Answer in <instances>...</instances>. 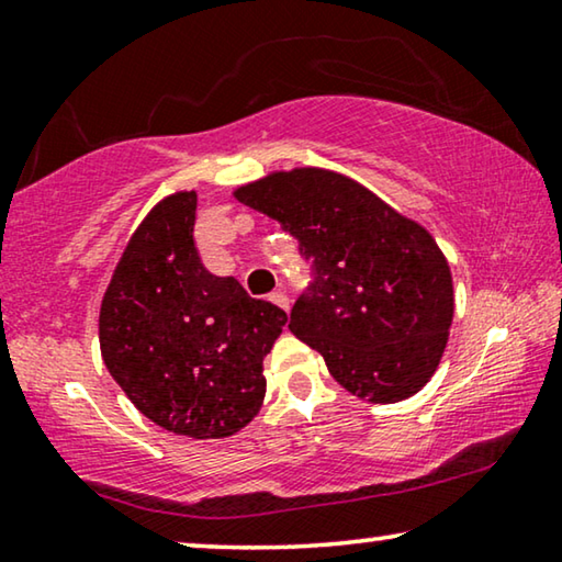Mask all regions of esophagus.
Listing matches in <instances>:
<instances>
[{"label":"esophagus","mask_w":562,"mask_h":562,"mask_svg":"<svg viewBox=\"0 0 562 562\" xmlns=\"http://www.w3.org/2000/svg\"><path fill=\"white\" fill-rule=\"evenodd\" d=\"M270 300L274 302V305H280L282 310H290V297H288V292H284V290H274Z\"/></svg>","instance_id":"1"}]
</instances>
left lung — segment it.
<instances>
[{"instance_id":"obj_1","label":"left lung","mask_w":562,"mask_h":562,"mask_svg":"<svg viewBox=\"0 0 562 562\" xmlns=\"http://www.w3.org/2000/svg\"><path fill=\"white\" fill-rule=\"evenodd\" d=\"M235 198L297 237L313 282L290 329L370 403L415 395L438 370L452 325V274L415 220L350 177L319 167L272 172Z\"/></svg>"}]
</instances>
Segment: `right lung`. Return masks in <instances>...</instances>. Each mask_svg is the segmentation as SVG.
<instances>
[{
	"instance_id": "1",
	"label": "right lung",
	"mask_w": 562,
	"mask_h": 562,
	"mask_svg": "<svg viewBox=\"0 0 562 562\" xmlns=\"http://www.w3.org/2000/svg\"><path fill=\"white\" fill-rule=\"evenodd\" d=\"M198 192L157 202L130 237L102 297L100 347L142 415L194 440L229 438L260 413L262 360L288 315L204 270Z\"/></svg>"
}]
</instances>
